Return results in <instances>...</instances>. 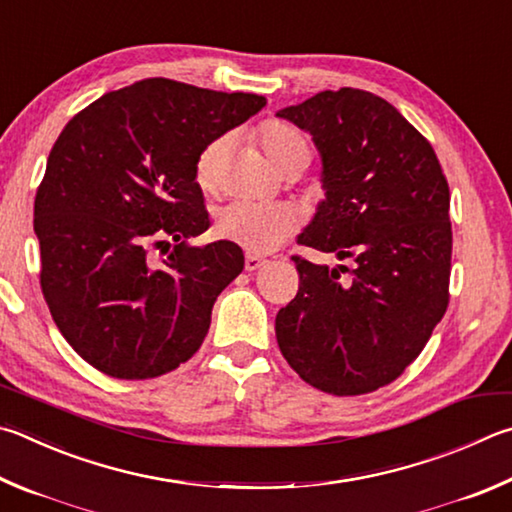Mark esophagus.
Masks as SVG:
<instances>
[{"instance_id":"1","label":"esophagus","mask_w":512,"mask_h":512,"mask_svg":"<svg viewBox=\"0 0 512 512\" xmlns=\"http://www.w3.org/2000/svg\"><path fill=\"white\" fill-rule=\"evenodd\" d=\"M266 264V259L264 257H257V255H246V262H244V268L248 273H253V271H259V268H262Z\"/></svg>"}]
</instances>
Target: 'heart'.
<instances>
[{
	"mask_svg": "<svg viewBox=\"0 0 512 512\" xmlns=\"http://www.w3.org/2000/svg\"><path fill=\"white\" fill-rule=\"evenodd\" d=\"M257 143L262 147L277 170L288 172L293 167H302L311 159V147L306 138L291 125L280 120H266L257 129ZM226 141L208 143L194 163V181L203 192L217 190L224 167ZM297 228V212L284 203H250L232 201L219 210L215 219V232L219 239L237 244L248 253L264 255L293 235Z\"/></svg>",
	"mask_w": 512,
	"mask_h": 512,
	"instance_id": "b5f03b06",
	"label": "heart"
}]
</instances>
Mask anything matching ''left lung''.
<instances>
[{
    "label": "left lung",
    "instance_id": "obj_1",
    "mask_svg": "<svg viewBox=\"0 0 512 512\" xmlns=\"http://www.w3.org/2000/svg\"><path fill=\"white\" fill-rule=\"evenodd\" d=\"M277 116L322 156L324 201L297 244L356 262L329 271L291 257L300 288L277 313V345L320 392H376L412 365L448 309V181L427 138L369 91H320Z\"/></svg>",
    "mask_w": 512,
    "mask_h": 512
}]
</instances>
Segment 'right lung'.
Returning a JSON list of instances; mask_svg holds the SVG:
<instances>
[{
  "label": "right lung",
  "mask_w": 512,
  "mask_h": 512,
  "mask_svg": "<svg viewBox=\"0 0 512 512\" xmlns=\"http://www.w3.org/2000/svg\"><path fill=\"white\" fill-rule=\"evenodd\" d=\"M264 105L147 78L62 129L35 194L40 286L62 336L102 374L156 378L201 347L244 253L226 239L188 244L210 228L194 163Z\"/></svg>",
  "instance_id": "right-lung-1"
}]
</instances>
